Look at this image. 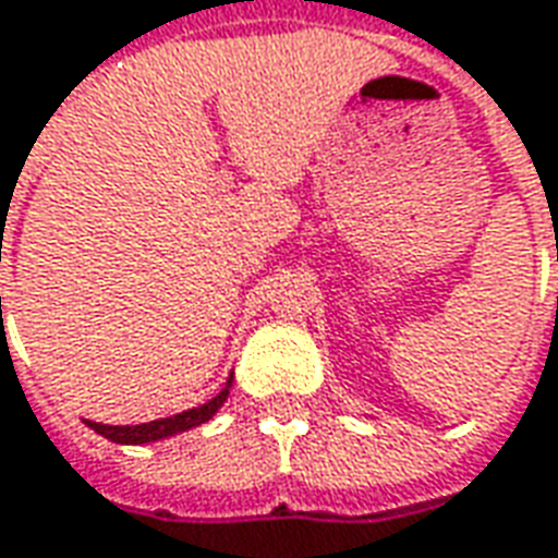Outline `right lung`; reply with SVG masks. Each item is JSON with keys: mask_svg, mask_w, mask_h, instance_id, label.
I'll list each match as a JSON object with an SVG mask.
<instances>
[{"mask_svg": "<svg viewBox=\"0 0 558 558\" xmlns=\"http://www.w3.org/2000/svg\"><path fill=\"white\" fill-rule=\"evenodd\" d=\"M229 387H232V377L226 380V387L220 389L211 401H205V404H198V408H190L184 414L166 416V420H154V423H142V426H105V423H93V420H87V426L93 428V432L105 435L108 441L117 444L159 441V438H169V435H178V432H186V428L208 423V420L220 411V404H223L226 396H229Z\"/></svg>", "mask_w": 558, "mask_h": 558, "instance_id": "add662e5", "label": "right lung"}]
</instances>
